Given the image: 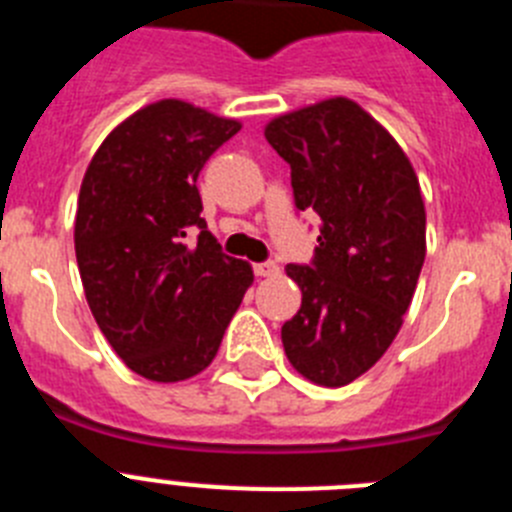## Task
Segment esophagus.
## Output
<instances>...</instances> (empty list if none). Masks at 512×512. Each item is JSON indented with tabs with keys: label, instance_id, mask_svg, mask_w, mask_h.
<instances>
[{
	"label": "esophagus",
	"instance_id": "1",
	"mask_svg": "<svg viewBox=\"0 0 512 512\" xmlns=\"http://www.w3.org/2000/svg\"><path fill=\"white\" fill-rule=\"evenodd\" d=\"M253 271H256V277H274L279 274V266L274 261H261V264H253Z\"/></svg>",
	"mask_w": 512,
	"mask_h": 512
}]
</instances>
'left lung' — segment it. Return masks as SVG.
Segmentation results:
<instances>
[{"label":"left lung","mask_w":512,"mask_h":512,"mask_svg":"<svg viewBox=\"0 0 512 512\" xmlns=\"http://www.w3.org/2000/svg\"><path fill=\"white\" fill-rule=\"evenodd\" d=\"M266 140L292 169L297 210H315L310 266H287L302 305L282 325L289 364L323 387L354 382L390 348L425 261V205L410 158L346 97L279 115Z\"/></svg>","instance_id":"obj_1"}]
</instances>
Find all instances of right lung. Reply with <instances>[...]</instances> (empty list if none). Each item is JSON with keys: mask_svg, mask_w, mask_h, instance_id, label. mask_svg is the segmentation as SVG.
Masks as SVG:
<instances>
[{"mask_svg": "<svg viewBox=\"0 0 512 512\" xmlns=\"http://www.w3.org/2000/svg\"><path fill=\"white\" fill-rule=\"evenodd\" d=\"M238 130L233 117L161 99L102 140L81 182L74 246L89 310L151 382L207 369L253 284L251 264L225 256L207 230L197 192L207 158Z\"/></svg>", "mask_w": 512, "mask_h": 512, "instance_id": "1", "label": "right lung"}]
</instances>
